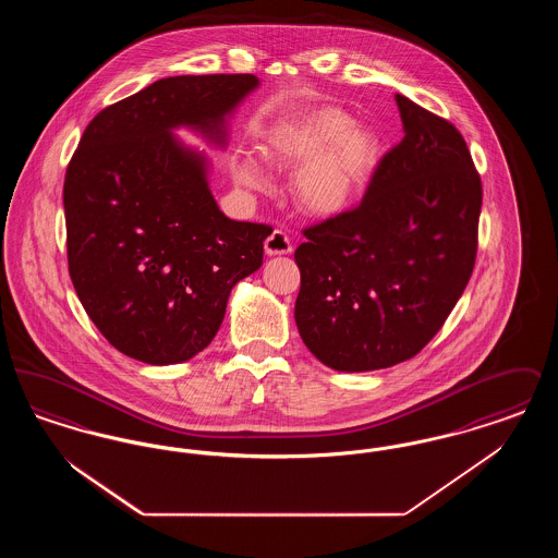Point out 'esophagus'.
Returning <instances> with one entry per match:
<instances>
[{
    "mask_svg": "<svg viewBox=\"0 0 558 558\" xmlns=\"http://www.w3.org/2000/svg\"><path fill=\"white\" fill-rule=\"evenodd\" d=\"M292 251V242L287 232L282 230H274L266 239L267 257H276V255H289Z\"/></svg>",
    "mask_w": 558,
    "mask_h": 558,
    "instance_id": "obj_1",
    "label": "esophagus"
}]
</instances>
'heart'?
<instances>
[{"instance_id":"b5f03b06","label":"heart","mask_w":558,"mask_h":558,"mask_svg":"<svg viewBox=\"0 0 558 558\" xmlns=\"http://www.w3.org/2000/svg\"><path fill=\"white\" fill-rule=\"evenodd\" d=\"M262 155L271 167L301 165L292 178L294 205L314 217H332L371 186L383 160V140L368 125L353 123L345 110L326 107L269 130ZM232 171L242 186L266 184L257 160H236Z\"/></svg>"}]
</instances>
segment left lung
Returning a JSON list of instances; mask_svg holds the SVG:
<instances>
[{"label":"left lung","mask_w":558,"mask_h":558,"mask_svg":"<svg viewBox=\"0 0 558 558\" xmlns=\"http://www.w3.org/2000/svg\"><path fill=\"white\" fill-rule=\"evenodd\" d=\"M403 140L362 203L303 230L294 322L332 371L414 357L439 332L477 257L481 178L450 121L396 94Z\"/></svg>","instance_id":"obj_1"}]
</instances>
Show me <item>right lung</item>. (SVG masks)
<instances>
[{
	"label": "right lung",
	"mask_w": 558,
	"mask_h": 558,
	"mask_svg": "<svg viewBox=\"0 0 558 558\" xmlns=\"http://www.w3.org/2000/svg\"><path fill=\"white\" fill-rule=\"evenodd\" d=\"M255 75L155 81L100 110L64 178L69 274L110 345L153 366L180 364L217 335L232 289L264 264L271 228L219 211L209 160L187 128L223 148L228 117Z\"/></svg>",
	"instance_id": "1"
}]
</instances>
